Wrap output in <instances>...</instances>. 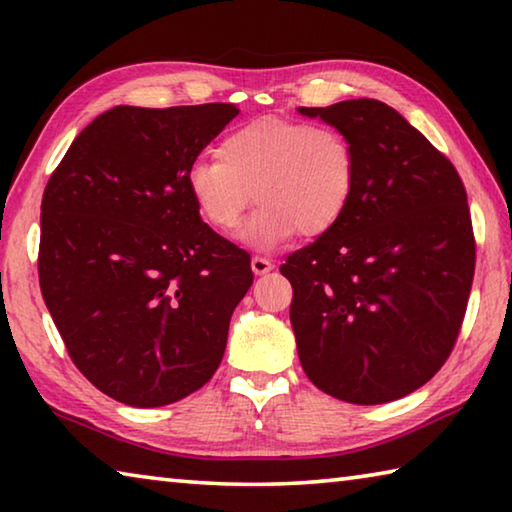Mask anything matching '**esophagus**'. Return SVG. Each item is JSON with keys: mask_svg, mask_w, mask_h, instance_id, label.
<instances>
[{"mask_svg": "<svg viewBox=\"0 0 512 512\" xmlns=\"http://www.w3.org/2000/svg\"><path fill=\"white\" fill-rule=\"evenodd\" d=\"M250 268H253L255 275H266L273 271V262L266 257H253V262H250Z\"/></svg>", "mask_w": 512, "mask_h": 512, "instance_id": "1", "label": "esophagus"}]
</instances>
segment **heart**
Returning a JSON list of instances; mask_svg holds the SVG:
<instances>
[{
    "instance_id": "obj_1",
    "label": "heart",
    "mask_w": 512,
    "mask_h": 512,
    "mask_svg": "<svg viewBox=\"0 0 512 512\" xmlns=\"http://www.w3.org/2000/svg\"><path fill=\"white\" fill-rule=\"evenodd\" d=\"M187 192L214 230H235L250 201L259 203L239 237L275 250L300 230L323 235L339 223L357 187V151L334 126L266 117L223 137L219 160L196 158Z\"/></svg>"
}]
</instances>
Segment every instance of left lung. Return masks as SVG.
Returning a JSON list of instances; mask_svg holds the SVG:
<instances>
[{
  "label": "left lung",
  "mask_w": 512,
  "mask_h": 512,
  "mask_svg": "<svg viewBox=\"0 0 512 512\" xmlns=\"http://www.w3.org/2000/svg\"><path fill=\"white\" fill-rule=\"evenodd\" d=\"M298 112L357 151L348 210L280 266L302 370L336 400H400L443 368L461 332L476 255L463 180L377 99Z\"/></svg>",
  "instance_id": "1"
}]
</instances>
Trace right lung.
Segmentation results:
<instances>
[{"mask_svg":"<svg viewBox=\"0 0 512 512\" xmlns=\"http://www.w3.org/2000/svg\"><path fill=\"white\" fill-rule=\"evenodd\" d=\"M239 108L115 106L51 173L40 291L69 357L121 404L153 409L212 379L250 255L203 223L187 169Z\"/></svg>","mask_w":512,"mask_h":512,"instance_id":"1","label":"right lung"}]
</instances>
